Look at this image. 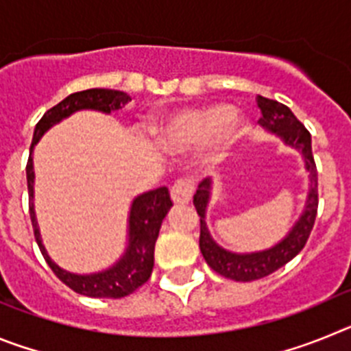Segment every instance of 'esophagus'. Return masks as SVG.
<instances>
[{
  "label": "esophagus",
  "instance_id": "34e87169",
  "mask_svg": "<svg viewBox=\"0 0 351 351\" xmlns=\"http://www.w3.org/2000/svg\"><path fill=\"white\" fill-rule=\"evenodd\" d=\"M193 179L191 178H181L173 182L172 190H170V195H172V200L176 204H188L193 197Z\"/></svg>",
  "mask_w": 351,
  "mask_h": 351
}]
</instances>
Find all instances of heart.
<instances>
[{
  "mask_svg": "<svg viewBox=\"0 0 351 351\" xmlns=\"http://www.w3.org/2000/svg\"><path fill=\"white\" fill-rule=\"evenodd\" d=\"M232 116L234 112L226 105L190 110L167 126L165 138L173 145L195 144V142H204L214 137L221 130L228 137H232L239 126L237 119Z\"/></svg>",
  "mask_w": 351,
  "mask_h": 351,
  "instance_id": "heart-1",
  "label": "heart"
}]
</instances>
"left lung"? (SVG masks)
Segmentation results:
<instances>
[{
  "instance_id": "8db88e82",
  "label": "left lung",
  "mask_w": 351,
  "mask_h": 351,
  "mask_svg": "<svg viewBox=\"0 0 351 351\" xmlns=\"http://www.w3.org/2000/svg\"><path fill=\"white\" fill-rule=\"evenodd\" d=\"M256 104L262 112L260 125L281 135L288 145L302 151L304 158H306V167L311 172V190H309L308 204H306L302 218L280 244H276L267 251H260V253L235 255V253L219 247L210 239L206 228V219H204L207 202H209L210 181L204 179L198 184L197 193L193 195V206L200 216V239H198L200 251L213 271L235 281H255L265 278L283 267L285 263L290 262L293 256L299 255L300 250L308 243L309 234L315 226L316 213H318V170H316L315 156L311 151V135L287 105L260 95L256 96Z\"/></svg>"
}]
</instances>
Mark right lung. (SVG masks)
I'll return each instance as SVG.
<instances>
[{"label":"right lung","mask_w":351,"mask_h":351,"mask_svg":"<svg viewBox=\"0 0 351 351\" xmlns=\"http://www.w3.org/2000/svg\"><path fill=\"white\" fill-rule=\"evenodd\" d=\"M128 100H132L126 93L116 91V89H86V91L73 93L66 96L63 101L49 108L43 114L42 119L36 123L35 133H33V142H31V151L40 141L43 133L47 132L54 123L61 121L63 117L70 116L71 112L80 110V108H95L101 112H110L117 110ZM27 178V193H29V216L33 223V232H35L36 244L42 251L43 258L49 263L58 278L63 281L66 287L88 297H100V299H121L137 290L138 287L145 283L151 278L154 265V244H156L158 234L163 218L167 216L169 209L172 207V198H170L169 188H158V190L147 191L133 200L132 213H130V246L125 256L108 271L100 274L91 276H77L63 271L49 258L47 251L43 247L42 239H40L38 225H36L35 209H33V158H27L26 165Z\"/></svg>","instance_id":"obj_1"}]
</instances>
